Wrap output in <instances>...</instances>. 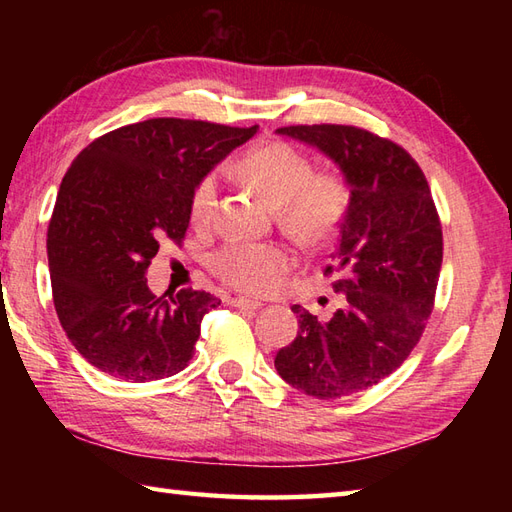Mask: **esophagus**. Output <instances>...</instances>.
<instances>
[{"instance_id":"esophagus-1","label":"esophagus","mask_w":512,"mask_h":512,"mask_svg":"<svg viewBox=\"0 0 512 512\" xmlns=\"http://www.w3.org/2000/svg\"><path fill=\"white\" fill-rule=\"evenodd\" d=\"M231 303H233L235 308H239V310H259V308L264 306L262 301H257V299H246V297H235Z\"/></svg>"}]
</instances>
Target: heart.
<instances>
[{"instance_id": "obj_1", "label": "heart", "mask_w": 512, "mask_h": 512, "mask_svg": "<svg viewBox=\"0 0 512 512\" xmlns=\"http://www.w3.org/2000/svg\"><path fill=\"white\" fill-rule=\"evenodd\" d=\"M239 173L279 209L286 231L306 244L332 239L350 209V184L339 173H314L310 158L288 143H266L250 149L239 162ZM220 195V173L211 171L195 184L191 195V220L211 222ZM213 275L237 290H275L295 266V253L279 242L233 239L215 250L209 259Z\"/></svg>"}]
</instances>
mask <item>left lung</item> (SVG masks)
Listing matches in <instances>:
<instances>
[{
  "label": "left lung",
  "mask_w": 512,
  "mask_h": 512,
  "mask_svg": "<svg viewBox=\"0 0 512 512\" xmlns=\"http://www.w3.org/2000/svg\"><path fill=\"white\" fill-rule=\"evenodd\" d=\"M277 134L339 165L350 209L325 268L343 306L328 321L292 306L299 332L275 367L308 396H352L396 372L420 341L442 266L440 217L418 162L391 140L352 125H290Z\"/></svg>",
  "instance_id": "left-lung-1"
}]
</instances>
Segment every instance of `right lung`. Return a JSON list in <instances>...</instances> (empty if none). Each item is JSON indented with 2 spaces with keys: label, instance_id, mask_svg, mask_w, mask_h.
Returning <instances> with one entry per match:
<instances>
[{
  "label": "right lung",
  "instance_id": "obj_1",
  "mask_svg": "<svg viewBox=\"0 0 512 512\" xmlns=\"http://www.w3.org/2000/svg\"><path fill=\"white\" fill-rule=\"evenodd\" d=\"M255 134L257 125L149 118L74 158L48 226V266L61 328L90 365L127 383L189 365L220 299L191 288L156 297L145 275L160 242L184 239L195 184Z\"/></svg>",
  "mask_w": 512,
  "mask_h": 512
}]
</instances>
